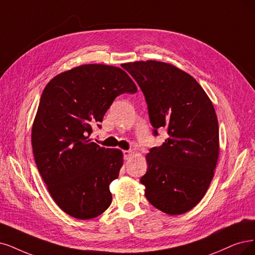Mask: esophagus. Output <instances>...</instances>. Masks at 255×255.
I'll return each instance as SVG.
<instances>
[{
	"instance_id": "1",
	"label": "esophagus",
	"mask_w": 255,
	"mask_h": 255,
	"mask_svg": "<svg viewBox=\"0 0 255 255\" xmlns=\"http://www.w3.org/2000/svg\"><path fill=\"white\" fill-rule=\"evenodd\" d=\"M123 153H124V158L126 159V161H128V159L131 157V155H132V152H131L130 150H125Z\"/></svg>"
}]
</instances>
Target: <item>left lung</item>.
Returning a JSON list of instances; mask_svg holds the SVG:
<instances>
[{
    "instance_id": "obj_1",
    "label": "left lung",
    "mask_w": 255,
    "mask_h": 255,
    "mask_svg": "<svg viewBox=\"0 0 255 255\" xmlns=\"http://www.w3.org/2000/svg\"><path fill=\"white\" fill-rule=\"evenodd\" d=\"M142 89L154 135L166 128L163 145L150 149L140 183L149 203L169 215L191 210L207 192L220 153L219 123L212 102L190 74L157 61L123 65Z\"/></svg>"
}]
</instances>
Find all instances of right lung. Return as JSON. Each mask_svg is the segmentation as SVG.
<instances>
[{
	"instance_id": "obj_1",
	"label": "right lung",
	"mask_w": 255,
	"mask_h": 255,
	"mask_svg": "<svg viewBox=\"0 0 255 255\" xmlns=\"http://www.w3.org/2000/svg\"><path fill=\"white\" fill-rule=\"evenodd\" d=\"M136 91L124 70L103 64L78 66L46 85L32 125L33 155L53 201L72 218H97L110 206L123 153L92 142V126L101 128L118 96Z\"/></svg>"
}]
</instances>
